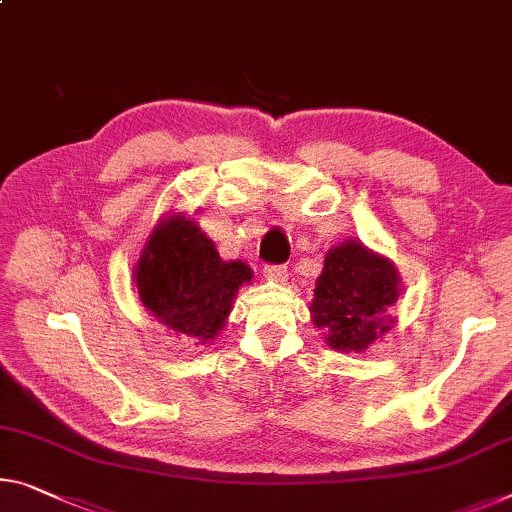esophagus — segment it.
Here are the masks:
<instances>
[{"mask_svg":"<svg viewBox=\"0 0 512 512\" xmlns=\"http://www.w3.org/2000/svg\"><path fill=\"white\" fill-rule=\"evenodd\" d=\"M264 276L273 280V282H285L287 280V266L282 264H266L264 266Z\"/></svg>","mask_w":512,"mask_h":512,"instance_id":"34e87169","label":"esophagus"}]
</instances>
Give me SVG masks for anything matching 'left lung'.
Returning a JSON list of instances; mask_svg holds the SVG:
<instances>
[{"mask_svg": "<svg viewBox=\"0 0 512 512\" xmlns=\"http://www.w3.org/2000/svg\"><path fill=\"white\" fill-rule=\"evenodd\" d=\"M400 276L391 259L372 253L361 241H345L324 257L310 305L312 322L326 329L338 352H363L391 331L386 310L398 301Z\"/></svg>", "mask_w": 512, "mask_h": 512, "instance_id": "8db88e82", "label": "left lung"}]
</instances>
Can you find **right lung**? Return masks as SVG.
Listing matches in <instances>:
<instances>
[{"instance_id": "obj_1", "label": "right lung", "mask_w": 512, "mask_h": 512, "mask_svg": "<svg viewBox=\"0 0 512 512\" xmlns=\"http://www.w3.org/2000/svg\"><path fill=\"white\" fill-rule=\"evenodd\" d=\"M250 280L248 264L223 262L216 243L181 213L160 220L135 266L144 308L172 333L200 345L223 331L236 292Z\"/></svg>"}]
</instances>
